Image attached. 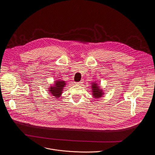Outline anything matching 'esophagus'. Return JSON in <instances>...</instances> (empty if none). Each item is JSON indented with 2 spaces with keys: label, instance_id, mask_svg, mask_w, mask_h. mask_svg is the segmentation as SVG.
Returning a JSON list of instances; mask_svg holds the SVG:
<instances>
[{
  "label": "esophagus",
  "instance_id": "esophagus-1",
  "mask_svg": "<svg viewBox=\"0 0 155 155\" xmlns=\"http://www.w3.org/2000/svg\"><path fill=\"white\" fill-rule=\"evenodd\" d=\"M83 80H81L80 81L77 82V85H81V84L83 83Z\"/></svg>",
  "mask_w": 155,
  "mask_h": 155
}]
</instances>
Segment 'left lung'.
<instances>
[{"label":"left lung","mask_w":155,"mask_h":155,"mask_svg":"<svg viewBox=\"0 0 155 155\" xmlns=\"http://www.w3.org/2000/svg\"><path fill=\"white\" fill-rule=\"evenodd\" d=\"M91 87L92 95L94 98H96V99L100 98L104 94L103 90L100 88V86L98 85V84L97 83L92 82Z\"/></svg>","instance_id":"obj_1"}]
</instances>
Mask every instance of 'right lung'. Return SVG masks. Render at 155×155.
<instances>
[{
	"mask_svg": "<svg viewBox=\"0 0 155 155\" xmlns=\"http://www.w3.org/2000/svg\"><path fill=\"white\" fill-rule=\"evenodd\" d=\"M66 82L61 79L56 80L54 81V84L53 85H51L49 88H48V91L49 94L55 97L59 98L62 94V91H64V88L66 85Z\"/></svg>",
	"mask_w": 155,
	"mask_h": 155,
	"instance_id": "obj_1",
	"label": "right lung"
}]
</instances>
